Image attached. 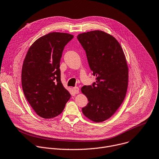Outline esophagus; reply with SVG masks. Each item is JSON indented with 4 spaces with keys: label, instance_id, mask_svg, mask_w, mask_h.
<instances>
[{
    "label": "esophagus",
    "instance_id": "34e87169",
    "mask_svg": "<svg viewBox=\"0 0 159 159\" xmlns=\"http://www.w3.org/2000/svg\"><path fill=\"white\" fill-rule=\"evenodd\" d=\"M73 90H74V92L75 94H77V93H79V88L77 87H74V88H73Z\"/></svg>",
    "mask_w": 159,
    "mask_h": 159
}]
</instances>
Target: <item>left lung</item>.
Returning a JSON list of instances; mask_svg holds the SVG:
<instances>
[{
	"mask_svg": "<svg viewBox=\"0 0 159 159\" xmlns=\"http://www.w3.org/2000/svg\"><path fill=\"white\" fill-rule=\"evenodd\" d=\"M85 50L88 63L96 82L84 85L82 92L88 98L84 115L94 122L111 117L123 102L128 87L129 69L124 52L112 35L93 30L77 35Z\"/></svg>",
	"mask_w": 159,
	"mask_h": 159,
	"instance_id": "1",
	"label": "left lung"
}]
</instances>
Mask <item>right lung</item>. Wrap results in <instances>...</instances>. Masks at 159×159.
<instances>
[{
  "label": "right lung",
  "instance_id": "1",
  "mask_svg": "<svg viewBox=\"0 0 159 159\" xmlns=\"http://www.w3.org/2000/svg\"><path fill=\"white\" fill-rule=\"evenodd\" d=\"M73 35L51 32L30 47L22 69L25 97L36 114L44 119L61 114L70 94L61 80L60 61L66 45Z\"/></svg>",
  "mask_w": 159,
  "mask_h": 159
}]
</instances>
